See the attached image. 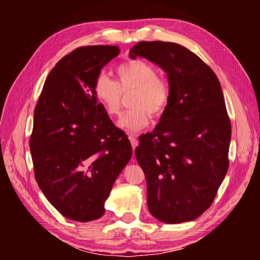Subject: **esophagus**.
<instances>
[{"mask_svg": "<svg viewBox=\"0 0 260 260\" xmlns=\"http://www.w3.org/2000/svg\"><path fill=\"white\" fill-rule=\"evenodd\" d=\"M129 141H131L132 148H133V150H135V148L139 146V141H138V139H136L135 136H129ZM133 161H135V158H133Z\"/></svg>", "mask_w": 260, "mask_h": 260, "instance_id": "1", "label": "esophagus"}]
</instances>
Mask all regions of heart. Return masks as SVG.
Segmentation results:
<instances>
[{
	"instance_id": "obj_1",
	"label": "heart",
	"mask_w": 260,
	"mask_h": 260,
	"mask_svg": "<svg viewBox=\"0 0 260 260\" xmlns=\"http://www.w3.org/2000/svg\"><path fill=\"white\" fill-rule=\"evenodd\" d=\"M118 80L114 81L105 73L96 77L93 86L95 98L110 117L118 116L122 105V94H129L128 112L119 119L120 128L128 133H138L146 128L151 116H159L170 101V87L157 77L153 65L142 59H133L120 64L116 70Z\"/></svg>"
}]
</instances>
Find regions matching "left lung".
I'll return each instance as SVG.
<instances>
[{
	"label": "left lung",
	"mask_w": 260,
	"mask_h": 260,
	"mask_svg": "<svg viewBox=\"0 0 260 260\" xmlns=\"http://www.w3.org/2000/svg\"><path fill=\"white\" fill-rule=\"evenodd\" d=\"M129 57L158 65L170 87L159 122L135 149L148 209L165 223L191 221L212 204L230 164L232 127L221 86L199 56L178 43L142 41Z\"/></svg>",
	"instance_id": "obj_1"
}]
</instances>
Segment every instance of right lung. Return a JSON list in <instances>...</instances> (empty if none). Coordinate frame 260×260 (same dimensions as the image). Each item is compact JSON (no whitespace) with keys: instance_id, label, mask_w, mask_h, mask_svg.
<instances>
[{"instance_id":"obj_1","label":"right lung","mask_w":260,"mask_h":260,"mask_svg":"<svg viewBox=\"0 0 260 260\" xmlns=\"http://www.w3.org/2000/svg\"><path fill=\"white\" fill-rule=\"evenodd\" d=\"M119 52L118 46H89L63 57L34 110L29 148L35 179L51 205L76 221L102 217L133 152L93 93L96 77Z\"/></svg>"}]
</instances>
